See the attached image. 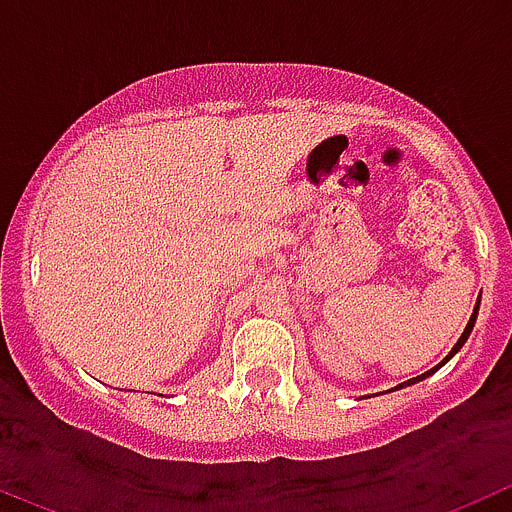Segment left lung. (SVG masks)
<instances>
[{
	"label": "left lung",
	"mask_w": 512,
	"mask_h": 512,
	"mask_svg": "<svg viewBox=\"0 0 512 512\" xmlns=\"http://www.w3.org/2000/svg\"><path fill=\"white\" fill-rule=\"evenodd\" d=\"M477 312H479V300H477V305H474V310H472V318H469L467 328H464V333H461V336H459V341H456V343H454V348H451L449 354H446V359H443V361H438V364H436V366H433L431 372H425V374H420V377H413V379H408V382H402V384H397L395 390H402V387H410V384H415V382H423V379H425V377H431V374H433V372H438V369H441V366H443V364H446V361H449V359H454V356H456V354H459V348H461V346H464V343H467V338H469V333H472L474 323H477Z\"/></svg>",
	"instance_id": "1"
}]
</instances>
